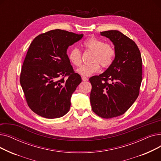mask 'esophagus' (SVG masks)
Listing matches in <instances>:
<instances>
[{"mask_svg":"<svg viewBox=\"0 0 161 161\" xmlns=\"http://www.w3.org/2000/svg\"><path fill=\"white\" fill-rule=\"evenodd\" d=\"M81 79L83 81H88V78L87 77H85V76H83V77H81Z\"/></svg>","mask_w":161,"mask_h":161,"instance_id":"esophagus-1","label":"esophagus"}]
</instances>
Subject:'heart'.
<instances>
[{
    "label": "heart",
    "mask_w": 161,
    "mask_h": 161,
    "mask_svg": "<svg viewBox=\"0 0 161 161\" xmlns=\"http://www.w3.org/2000/svg\"><path fill=\"white\" fill-rule=\"evenodd\" d=\"M83 45L86 50L93 52L91 59L93 63L83 65L76 70L80 75L89 76L100 70V64L103 68H108L113 63L115 56V50L111 44L105 43L103 40L95 36H91L85 40ZM81 51L76 47L72 48L69 53L70 61L76 66L81 65Z\"/></svg>",
    "instance_id": "1"
}]
</instances>
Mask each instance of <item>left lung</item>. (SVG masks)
<instances>
[{"label": "left lung", "instance_id": "1", "mask_svg": "<svg viewBox=\"0 0 161 161\" xmlns=\"http://www.w3.org/2000/svg\"><path fill=\"white\" fill-rule=\"evenodd\" d=\"M100 35L112 42L115 56L104 72L89 78L90 101L92 111L109 119L125 114L138 98L142 81V60L136 43L122 32L112 30Z\"/></svg>", "mask_w": 161, "mask_h": 161}]
</instances>
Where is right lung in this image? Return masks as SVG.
<instances>
[{
	"instance_id": "add662e5",
	"label": "right lung",
	"mask_w": 161,
	"mask_h": 161,
	"mask_svg": "<svg viewBox=\"0 0 161 161\" xmlns=\"http://www.w3.org/2000/svg\"><path fill=\"white\" fill-rule=\"evenodd\" d=\"M83 36L55 29L41 34L31 42L20 83L28 106L37 115L54 119L69 111L72 95L81 78L74 71L66 51Z\"/></svg>"
}]
</instances>
